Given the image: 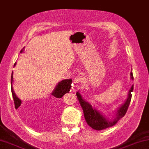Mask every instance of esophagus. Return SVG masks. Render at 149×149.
<instances>
[{
  "label": "esophagus",
  "instance_id": "esophagus-1",
  "mask_svg": "<svg viewBox=\"0 0 149 149\" xmlns=\"http://www.w3.org/2000/svg\"><path fill=\"white\" fill-rule=\"evenodd\" d=\"M82 81H83L82 77L80 76H78L74 78V80H73V83H74V84H79V83L82 82Z\"/></svg>",
  "mask_w": 149,
  "mask_h": 149
}]
</instances>
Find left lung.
I'll return each instance as SVG.
<instances>
[{
  "mask_svg": "<svg viewBox=\"0 0 149 149\" xmlns=\"http://www.w3.org/2000/svg\"><path fill=\"white\" fill-rule=\"evenodd\" d=\"M130 77L131 80H134L132 71L130 73ZM133 90H134V84L132 85L130 91H129L127 97L125 102L116 109V112H115V115L112 117L113 118H111V119L103 114L102 112L99 111L97 109L95 108V107L92 106V105L89 104L88 102L84 100L82 95H80V92L78 91L76 93L77 97H78L81 107L82 108L84 118L87 124L93 130L98 131L104 130V129L114 125L126 114L128 107L130 106L131 99H132V92Z\"/></svg>",
  "mask_w": 149,
  "mask_h": 149,
  "instance_id": "1",
  "label": "left lung"
}]
</instances>
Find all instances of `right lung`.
Listing matches in <instances>:
<instances>
[{
    "label": "right lung",
    "instance_id": "right-lung-1",
    "mask_svg": "<svg viewBox=\"0 0 149 149\" xmlns=\"http://www.w3.org/2000/svg\"><path fill=\"white\" fill-rule=\"evenodd\" d=\"M20 52H23V49H22ZM16 65V63L14 64V67ZM13 72L11 73V93H12L13 98L14 100V104L15 106L19 107L22 104V101L17 97L15 95V93L13 91L12 83H13ZM71 83H72V80L71 79H67V80H64L59 82L55 87L54 90L52 92L51 95H53V97L56 98H61L66 93H69L70 91L71 87Z\"/></svg>",
    "mask_w": 149,
    "mask_h": 149
}]
</instances>
